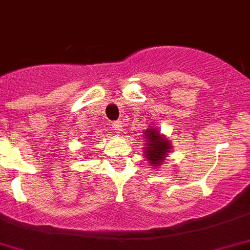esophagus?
<instances>
[{"instance_id":"34e87169","label":"esophagus","mask_w":250,"mask_h":250,"mask_svg":"<svg viewBox=\"0 0 250 250\" xmlns=\"http://www.w3.org/2000/svg\"><path fill=\"white\" fill-rule=\"evenodd\" d=\"M113 129L115 130V131H121L123 130V123L121 121H114L113 123Z\"/></svg>"}]
</instances>
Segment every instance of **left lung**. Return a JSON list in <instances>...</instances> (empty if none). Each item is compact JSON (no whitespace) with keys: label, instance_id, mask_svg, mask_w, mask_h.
Masks as SVG:
<instances>
[{"label":"left lung","instance_id":"1","mask_svg":"<svg viewBox=\"0 0 250 250\" xmlns=\"http://www.w3.org/2000/svg\"><path fill=\"white\" fill-rule=\"evenodd\" d=\"M144 139L145 147L143 151L145 161H147L152 168H159L171 153L173 147L172 143L155 126H147Z\"/></svg>","mask_w":250,"mask_h":250}]
</instances>
